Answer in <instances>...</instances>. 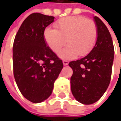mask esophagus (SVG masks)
Returning a JSON list of instances; mask_svg holds the SVG:
<instances>
[{"label": "esophagus", "instance_id": "34e87169", "mask_svg": "<svg viewBox=\"0 0 121 121\" xmlns=\"http://www.w3.org/2000/svg\"><path fill=\"white\" fill-rule=\"evenodd\" d=\"M63 63L64 65H67L68 64H69V61L67 60H63Z\"/></svg>", "mask_w": 121, "mask_h": 121}]
</instances>
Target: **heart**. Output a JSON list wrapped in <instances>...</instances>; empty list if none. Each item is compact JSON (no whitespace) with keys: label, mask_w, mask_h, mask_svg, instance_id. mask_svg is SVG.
Here are the masks:
<instances>
[{"label":"heart","mask_w":121,"mask_h":121,"mask_svg":"<svg viewBox=\"0 0 121 121\" xmlns=\"http://www.w3.org/2000/svg\"><path fill=\"white\" fill-rule=\"evenodd\" d=\"M54 26L56 30H45L44 38L56 54L67 42L69 44L60 54L63 58H73L78 54L83 56L94 48L98 39V27L93 20L83 16H69L58 19Z\"/></svg>","instance_id":"b5f03b06"}]
</instances>
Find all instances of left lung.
I'll list each match as a JSON object with an SVG mask.
<instances>
[{
  "mask_svg": "<svg viewBox=\"0 0 121 121\" xmlns=\"http://www.w3.org/2000/svg\"><path fill=\"white\" fill-rule=\"evenodd\" d=\"M98 39L94 48L85 57L71 61V91L75 98L83 104H91L104 94L109 86L114 49L109 31L98 17Z\"/></svg>",
  "mask_w": 121,
  "mask_h": 121,
  "instance_id": "obj_1",
  "label": "left lung"
}]
</instances>
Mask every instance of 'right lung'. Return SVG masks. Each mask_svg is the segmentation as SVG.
<instances>
[{
  "instance_id": "1",
  "label": "right lung",
  "mask_w": 121,
  "mask_h": 121,
  "mask_svg": "<svg viewBox=\"0 0 121 121\" xmlns=\"http://www.w3.org/2000/svg\"><path fill=\"white\" fill-rule=\"evenodd\" d=\"M53 16L30 15L17 33L13 46V75L21 94L33 103L51 95L54 83L63 67V61L46 46L44 30Z\"/></svg>"
}]
</instances>
